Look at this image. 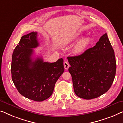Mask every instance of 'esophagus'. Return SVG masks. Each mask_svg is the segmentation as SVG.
<instances>
[{
    "label": "esophagus",
    "mask_w": 123,
    "mask_h": 123,
    "mask_svg": "<svg viewBox=\"0 0 123 123\" xmlns=\"http://www.w3.org/2000/svg\"><path fill=\"white\" fill-rule=\"evenodd\" d=\"M63 65H64V67H65V68L66 69L68 68L69 67V63H68L67 62H64Z\"/></svg>",
    "instance_id": "1"
}]
</instances>
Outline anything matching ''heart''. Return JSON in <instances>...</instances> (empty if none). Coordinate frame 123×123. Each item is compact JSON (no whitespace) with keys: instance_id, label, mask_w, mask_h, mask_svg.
Listing matches in <instances>:
<instances>
[{"instance_id":"obj_1","label":"heart","mask_w":123,"mask_h":123,"mask_svg":"<svg viewBox=\"0 0 123 123\" xmlns=\"http://www.w3.org/2000/svg\"><path fill=\"white\" fill-rule=\"evenodd\" d=\"M78 38L77 36L74 37V39ZM91 43V38L89 37L83 38L80 40L73 49V52L76 54H79L83 52L85 49Z\"/></svg>"}]
</instances>
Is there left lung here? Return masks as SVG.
<instances>
[{"label": "left lung", "instance_id": "obj_1", "mask_svg": "<svg viewBox=\"0 0 123 123\" xmlns=\"http://www.w3.org/2000/svg\"><path fill=\"white\" fill-rule=\"evenodd\" d=\"M67 59L73 89L78 97L92 99L109 90L115 78L116 61L107 33L93 47Z\"/></svg>", "mask_w": 123, "mask_h": 123}]
</instances>
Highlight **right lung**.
Masks as SVG:
<instances>
[{"mask_svg": "<svg viewBox=\"0 0 123 123\" xmlns=\"http://www.w3.org/2000/svg\"><path fill=\"white\" fill-rule=\"evenodd\" d=\"M37 34L32 32L22 36L12 54L11 72L14 85L22 96L42 102L52 95L65 69L63 58L54 63L44 62L42 57L32 59V49L39 45Z\"/></svg>", "mask_w": 123, "mask_h": 123, "instance_id": "right-lung-1", "label": "right lung"}]
</instances>
